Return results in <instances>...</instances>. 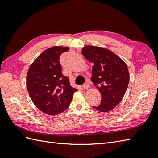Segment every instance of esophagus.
Listing matches in <instances>:
<instances>
[{
	"mask_svg": "<svg viewBox=\"0 0 158 158\" xmlns=\"http://www.w3.org/2000/svg\"><path fill=\"white\" fill-rule=\"evenodd\" d=\"M90 86H89V84L88 83V82H85L84 85H82V88H84V89H88V88H89Z\"/></svg>",
	"mask_w": 158,
	"mask_h": 158,
	"instance_id": "1",
	"label": "esophagus"
}]
</instances>
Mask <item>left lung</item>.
I'll return each instance as SVG.
<instances>
[{
  "label": "left lung",
  "mask_w": 158,
  "mask_h": 158,
  "mask_svg": "<svg viewBox=\"0 0 158 158\" xmlns=\"http://www.w3.org/2000/svg\"><path fill=\"white\" fill-rule=\"evenodd\" d=\"M82 54L94 64L91 79L102 94L101 104L92 107L101 112L111 111L128 88L130 76L126 63L112 51L99 47L85 46Z\"/></svg>",
  "instance_id": "obj_1"
}]
</instances>
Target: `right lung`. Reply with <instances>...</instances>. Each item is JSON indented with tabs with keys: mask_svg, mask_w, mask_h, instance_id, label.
I'll return each mask as SVG.
<instances>
[{
	"mask_svg": "<svg viewBox=\"0 0 158 158\" xmlns=\"http://www.w3.org/2000/svg\"><path fill=\"white\" fill-rule=\"evenodd\" d=\"M69 47H52L41 52L28 70L26 86L35 106L49 115L63 113L69 106L77 89L62 74L59 59Z\"/></svg>",
	"mask_w": 158,
	"mask_h": 158,
	"instance_id": "obj_1",
	"label": "right lung"
}]
</instances>
